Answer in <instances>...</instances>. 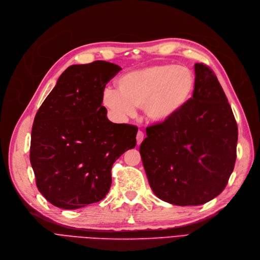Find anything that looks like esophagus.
Instances as JSON below:
<instances>
[{
    "label": "esophagus",
    "instance_id": "obj_1",
    "mask_svg": "<svg viewBox=\"0 0 260 260\" xmlns=\"http://www.w3.org/2000/svg\"><path fill=\"white\" fill-rule=\"evenodd\" d=\"M144 132L143 131H139L138 132V134H137V143H138V145H141V143L143 142V140H144Z\"/></svg>",
    "mask_w": 260,
    "mask_h": 260
}]
</instances>
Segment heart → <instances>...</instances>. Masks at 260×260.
<instances>
[{
  "mask_svg": "<svg viewBox=\"0 0 260 260\" xmlns=\"http://www.w3.org/2000/svg\"><path fill=\"white\" fill-rule=\"evenodd\" d=\"M117 91L107 90L104 105L120 117L132 115L143 108L153 122H165L181 113L192 96L194 78L184 67L158 64L134 70L116 81Z\"/></svg>",
  "mask_w": 260,
  "mask_h": 260,
  "instance_id": "1",
  "label": "heart"
}]
</instances>
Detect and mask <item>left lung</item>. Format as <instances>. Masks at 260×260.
<instances>
[{
	"label": "left lung",
	"instance_id": "obj_1",
	"mask_svg": "<svg viewBox=\"0 0 260 260\" xmlns=\"http://www.w3.org/2000/svg\"><path fill=\"white\" fill-rule=\"evenodd\" d=\"M192 97L181 113L147 127L140 153L157 198L201 205L226 186L237 157L238 127L214 71L196 63Z\"/></svg>",
	"mask_w": 260,
	"mask_h": 260
}]
</instances>
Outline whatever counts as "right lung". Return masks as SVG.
<instances>
[{"mask_svg": "<svg viewBox=\"0 0 260 260\" xmlns=\"http://www.w3.org/2000/svg\"><path fill=\"white\" fill-rule=\"evenodd\" d=\"M120 67L97 60L69 67L35 116L30 164L45 199L64 209L103 200L115 160L137 145L138 127L114 123L102 106Z\"/></svg>", "mask_w": 260, "mask_h": 260, "instance_id": "1", "label": "right lung"}]
</instances>
